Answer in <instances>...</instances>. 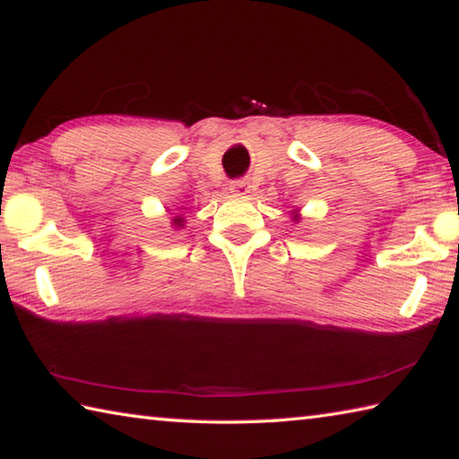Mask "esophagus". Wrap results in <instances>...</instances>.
<instances>
[{
  "instance_id": "esophagus-1",
  "label": "esophagus",
  "mask_w": 459,
  "mask_h": 459,
  "mask_svg": "<svg viewBox=\"0 0 459 459\" xmlns=\"http://www.w3.org/2000/svg\"><path fill=\"white\" fill-rule=\"evenodd\" d=\"M230 192H235V194H247L248 192V182L247 180H235V182H230Z\"/></svg>"
}]
</instances>
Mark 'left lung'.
Wrapping results in <instances>:
<instances>
[{
	"instance_id": "1",
	"label": "left lung",
	"mask_w": 459,
	"mask_h": 459,
	"mask_svg": "<svg viewBox=\"0 0 459 459\" xmlns=\"http://www.w3.org/2000/svg\"><path fill=\"white\" fill-rule=\"evenodd\" d=\"M293 219H295V221H298V214H295V216H293Z\"/></svg>"
}]
</instances>
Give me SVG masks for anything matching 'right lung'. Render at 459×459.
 Here are the masks:
<instances>
[{
    "label": "right lung",
    "mask_w": 459,
    "mask_h": 459,
    "mask_svg": "<svg viewBox=\"0 0 459 459\" xmlns=\"http://www.w3.org/2000/svg\"><path fill=\"white\" fill-rule=\"evenodd\" d=\"M172 224H174L176 229H182V227H184V219H182V216H174V219H172Z\"/></svg>",
    "instance_id": "right-lung-1"
}]
</instances>
